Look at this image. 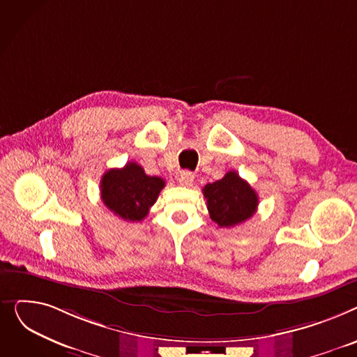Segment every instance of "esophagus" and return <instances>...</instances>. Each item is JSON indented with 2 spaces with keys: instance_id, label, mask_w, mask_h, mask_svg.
I'll use <instances>...</instances> for the list:
<instances>
[{
  "instance_id": "obj_1",
  "label": "esophagus",
  "mask_w": 357,
  "mask_h": 357,
  "mask_svg": "<svg viewBox=\"0 0 357 357\" xmlns=\"http://www.w3.org/2000/svg\"><path fill=\"white\" fill-rule=\"evenodd\" d=\"M193 181H195V174H193L192 172H183V173H180V176H178V183H180L181 185L188 187V185L193 184Z\"/></svg>"
}]
</instances>
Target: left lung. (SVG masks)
<instances>
[{"label":"left lung","mask_w":357,"mask_h":357,"mask_svg":"<svg viewBox=\"0 0 357 357\" xmlns=\"http://www.w3.org/2000/svg\"><path fill=\"white\" fill-rule=\"evenodd\" d=\"M207 211L220 227H234L250 219L257 212L258 195L236 172L203 187Z\"/></svg>","instance_id":"1"}]
</instances>
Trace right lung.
<instances>
[{
    "mask_svg": "<svg viewBox=\"0 0 357 357\" xmlns=\"http://www.w3.org/2000/svg\"><path fill=\"white\" fill-rule=\"evenodd\" d=\"M165 185L157 176H146L137 162L111 169L100 180V197L114 215L127 222H139L150 212Z\"/></svg>",
    "mask_w": 357,
    "mask_h": 357,
    "instance_id": "obj_1",
    "label": "right lung"
}]
</instances>
